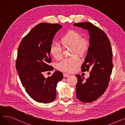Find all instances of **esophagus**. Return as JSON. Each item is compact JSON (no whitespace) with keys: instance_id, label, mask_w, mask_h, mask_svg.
Here are the masks:
<instances>
[{"instance_id":"1","label":"esophagus","mask_w":125,"mask_h":125,"mask_svg":"<svg viewBox=\"0 0 125 125\" xmlns=\"http://www.w3.org/2000/svg\"><path fill=\"white\" fill-rule=\"evenodd\" d=\"M63 76H64V77H67L69 76H70V74H67V73H64V74H63Z\"/></svg>"}]
</instances>
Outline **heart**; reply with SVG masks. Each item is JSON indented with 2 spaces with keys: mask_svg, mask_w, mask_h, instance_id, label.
I'll return each instance as SVG.
<instances>
[{
  "mask_svg": "<svg viewBox=\"0 0 125 125\" xmlns=\"http://www.w3.org/2000/svg\"><path fill=\"white\" fill-rule=\"evenodd\" d=\"M59 43L63 48L73 47L72 54H77L80 56L86 54L90 46L89 39L86 37H82L80 33L73 30L68 31L60 39ZM49 52L50 55L56 60H60L62 58V49L58 44H52ZM80 64L79 59L74 56L64 59L58 63V68L63 71L71 73L75 70Z\"/></svg>",
  "mask_w": 125,
  "mask_h": 125,
  "instance_id": "heart-1",
  "label": "heart"
}]
</instances>
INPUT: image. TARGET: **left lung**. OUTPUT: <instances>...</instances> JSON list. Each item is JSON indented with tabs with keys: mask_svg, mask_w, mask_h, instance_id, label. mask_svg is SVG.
I'll return each instance as SVG.
<instances>
[{
	"mask_svg": "<svg viewBox=\"0 0 125 125\" xmlns=\"http://www.w3.org/2000/svg\"><path fill=\"white\" fill-rule=\"evenodd\" d=\"M73 25L87 30L90 35V46L82 71L91 70L85 81L84 77L76 75V95L81 101L91 103L103 95L108 86L113 67L110 42L105 33L92 23L85 22Z\"/></svg>",
	"mask_w": 125,
	"mask_h": 125,
	"instance_id": "8db88e82",
	"label": "left lung"
}]
</instances>
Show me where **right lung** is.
Returning <instances> with one entry per match:
<instances>
[{"label":"right lung","instance_id":"add662e5","mask_svg":"<svg viewBox=\"0 0 125 125\" xmlns=\"http://www.w3.org/2000/svg\"><path fill=\"white\" fill-rule=\"evenodd\" d=\"M62 26L42 23L36 25L20 43L16 67L27 94L37 102L48 103L56 97V87L62 80L61 72L56 71L46 78L43 73L52 70L49 52L56 33Z\"/></svg>","mask_w":125,"mask_h":125}]
</instances>
